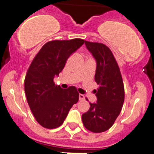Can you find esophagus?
<instances>
[{"instance_id": "1", "label": "esophagus", "mask_w": 154, "mask_h": 154, "mask_svg": "<svg viewBox=\"0 0 154 154\" xmlns=\"http://www.w3.org/2000/svg\"><path fill=\"white\" fill-rule=\"evenodd\" d=\"M79 99H80V100H85V96L83 95V94H79Z\"/></svg>"}]
</instances>
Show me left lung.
<instances>
[{
	"instance_id": "left-lung-1",
	"label": "left lung",
	"mask_w": 154,
	"mask_h": 154,
	"mask_svg": "<svg viewBox=\"0 0 154 154\" xmlns=\"http://www.w3.org/2000/svg\"><path fill=\"white\" fill-rule=\"evenodd\" d=\"M85 44L97 62L94 80L99 87L94 90L97 103H89V109L83 114L82 121L89 131L102 133L113 125L120 114L125 101V86L111 50L102 43L86 41Z\"/></svg>"
}]
</instances>
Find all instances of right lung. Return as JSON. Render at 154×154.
Masks as SVG:
<instances>
[{"mask_svg": "<svg viewBox=\"0 0 154 154\" xmlns=\"http://www.w3.org/2000/svg\"><path fill=\"white\" fill-rule=\"evenodd\" d=\"M84 42L82 38L48 42L29 65L24 79V91L35 120L45 128L61 126L70 109L78 101L76 87L63 89L55 85L54 78L63 71L70 55Z\"/></svg>", "mask_w": 154, "mask_h": 154, "instance_id": "right-lung-1", "label": "right lung"}]
</instances>
